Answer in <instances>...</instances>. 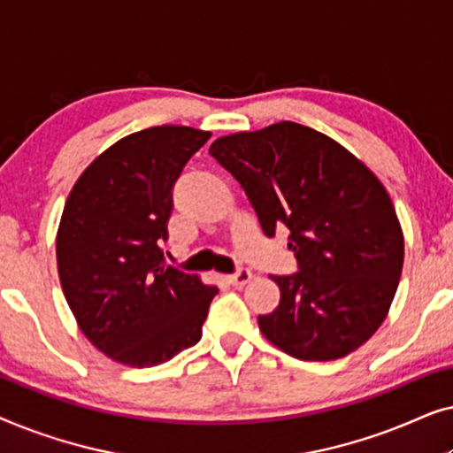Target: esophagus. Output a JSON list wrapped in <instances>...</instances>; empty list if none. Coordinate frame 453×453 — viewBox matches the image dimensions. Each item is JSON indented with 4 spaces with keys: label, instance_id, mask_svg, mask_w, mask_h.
Listing matches in <instances>:
<instances>
[{
    "label": "esophagus",
    "instance_id": "obj_1",
    "mask_svg": "<svg viewBox=\"0 0 453 453\" xmlns=\"http://www.w3.org/2000/svg\"><path fill=\"white\" fill-rule=\"evenodd\" d=\"M250 280H251V270H247V268H239L237 272H234V274L228 276V282H231L233 287H237V288L245 287V284Z\"/></svg>",
    "mask_w": 453,
    "mask_h": 453
}]
</instances>
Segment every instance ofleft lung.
<instances>
[{
    "mask_svg": "<svg viewBox=\"0 0 453 453\" xmlns=\"http://www.w3.org/2000/svg\"><path fill=\"white\" fill-rule=\"evenodd\" d=\"M210 154L231 173L265 237L290 231L296 270L259 330L301 361L357 350L386 319L404 264L394 203L377 177L327 135L293 121L219 138Z\"/></svg>",
    "mask_w": 453,
    "mask_h": 453,
    "instance_id": "obj_1",
    "label": "left lung"
}]
</instances>
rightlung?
Instances as JSON below:
<instances>
[{
    "mask_svg": "<svg viewBox=\"0 0 453 453\" xmlns=\"http://www.w3.org/2000/svg\"><path fill=\"white\" fill-rule=\"evenodd\" d=\"M210 140L148 127L104 150L67 197L58 233L64 295L86 338L117 363L154 367L200 342L219 293L165 264L173 188Z\"/></svg>",
    "mask_w": 453,
    "mask_h": 453,
    "instance_id": "right-lung-1",
    "label": "right lung"
}]
</instances>
